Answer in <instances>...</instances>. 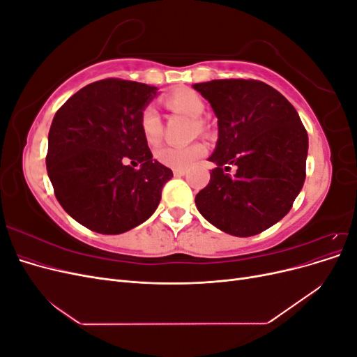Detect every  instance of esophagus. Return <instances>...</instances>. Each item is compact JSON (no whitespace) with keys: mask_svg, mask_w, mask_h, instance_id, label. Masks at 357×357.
Masks as SVG:
<instances>
[{"mask_svg":"<svg viewBox=\"0 0 357 357\" xmlns=\"http://www.w3.org/2000/svg\"><path fill=\"white\" fill-rule=\"evenodd\" d=\"M172 172H174L176 177H181V176H185L188 171L185 168H174V169H172Z\"/></svg>","mask_w":357,"mask_h":357,"instance_id":"esophagus-1","label":"esophagus"}]
</instances>
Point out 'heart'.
<instances>
[{
  "mask_svg": "<svg viewBox=\"0 0 357 357\" xmlns=\"http://www.w3.org/2000/svg\"><path fill=\"white\" fill-rule=\"evenodd\" d=\"M165 104L168 109L176 113L186 114L189 117L198 119L205 109L201 95L192 89H174L165 95ZM139 129L149 144H158L162 135V119L155 105L149 104L139 113ZM205 152V147L199 143L185 146V147H171L165 146L158 149L156 158L167 167L172 168H186L193 160L201 158Z\"/></svg>",
  "mask_w": 357,
  "mask_h": 357,
  "instance_id": "1",
  "label": "heart"
}]
</instances>
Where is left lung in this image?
Here are the masks:
<instances>
[{
  "mask_svg": "<svg viewBox=\"0 0 357 357\" xmlns=\"http://www.w3.org/2000/svg\"><path fill=\"white\" fill-rule=\"evenodd\" d=\"M218 117L219 138L208 160L215 168L195 197L215 228L252 236L290 211L305 181L308 135L284 96L259 80L225 79L193 84ZM231 165L234 176L225 174Z\"/></svg>",
  "mask_w": 357,
  "mask_h": 357,
  "instance_id": "1",
  "label": "left lung"
}]
</instances>
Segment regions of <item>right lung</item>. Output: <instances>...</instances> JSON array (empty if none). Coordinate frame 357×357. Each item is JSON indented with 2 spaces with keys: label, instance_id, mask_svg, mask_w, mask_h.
I'll use <instances>...</instances> for the list:
<instances>
[{
  "label": "right lung",
  "instance_id": "right-lung-1",
  "mask_svg": "<svg viewBox=\"0 0 357 357\" xmlns=\"http://www.w3.org/2000/svg\"><path fill=\"white\" fill-rule=\"evenodd\" d=\"M156 91L121 79L93 82L53 117L47 174L61 207L84 228L122 234L158 208L172 171L153 159L139 129V113Z\"/></svg>",
  "mask_w": 357,
  "mask_h": 357
}]
</instances>
